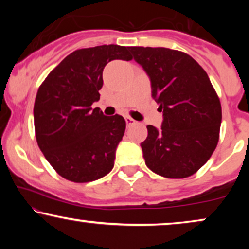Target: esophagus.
<instances>
[{
    "label": "esophagus",
    "mask_w": 249,
    "mask_h": 249,
    "mask_svg": "<svg viewBox=\"0 0 249 249\" xmlns=\"http://www.w3.org/2000/svg\"><path fill=\"white\" fill-rule=\"evenodd\" d=\"M125 121H126V124L128 125V126H130V125L134 124V119H132V118H131V117H128V116L125 117Z\"/></svg>",
    "instance_id": "obj_1"
}]
</instances>
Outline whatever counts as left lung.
Masks as SVG:
<instances>
[{
	"label": "left lung",
	"instance_id": "1",
	"mask_svg": "<svg viewBox=\"0 0 249 249\" xmlns=\"http://www.w3.org/2000/svg\"><path fill=\"white\" fill-rule=\"evenodd\" d=\"M150 77L161 127L147 125L141 146L145 164L165 178L192 176L211 158L219 142L221 104L206 71L187 53L167 48L131 47Z\"/></svg>",
	"mask_w": 249,
	"mask_h": 249
}]
</instances>
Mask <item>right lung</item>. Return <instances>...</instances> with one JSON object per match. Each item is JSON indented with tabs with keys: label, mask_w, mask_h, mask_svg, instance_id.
I'll list each match as a JSON object with an SVG mask.
<instances>
[{
	"label": "right lung",
	"mask_w": 249,
	"mask_h": 249,
	"mask_svg": "<svg viewBox=\"0 0 249 249\" xmlns=\"http://www.w3.org/2000/svg\"><path fill=\"white\" fill-rule=\"evenodd\" d=\"M128 49L110 44L73 51L38 88L34 105L37 144L67 180L93 181L113 168L126 123L91 105L99 101L105 65L113 59L131 61Z\"/></svg>",
	"instance_id": "obj_1"
}]
</instances>
